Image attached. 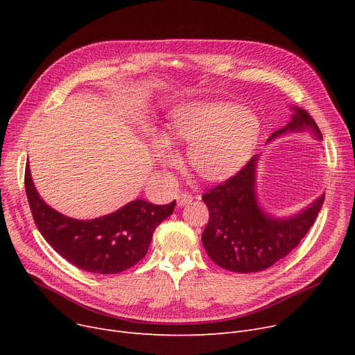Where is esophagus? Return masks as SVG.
Returning a JSON list of instances; mask_svg holds the SVG:
<instances>
[{
  "label": "esophagus",
  "instance_id": "esophagus-1",
  "mask_svg": "<svg viewBox=\"0 0 355 355\" xmlns=\"http://www.w3.org/2000/svg\"><path fill=\"white\" fill-rule=\"evenodd\" d=\"M191 201H193V196L190 193H181L177 197V202H178L180 207L187 206V204H190Z\"/></svg>",
  "mask_w": 355,
  "mask_h": 355
}]
</instances>
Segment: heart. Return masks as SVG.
<instances>
[{
    "mask_svg": "<svg viewBox=\"0 0 355 355\" xmlns=\"http://www.w3.org/2000/svg\"><path fill=\"white\" fill-rule=\"evenodd\" d=\"M259 137V118L225 101L185 103L175 110L171 123V138L191 145L193 168L210 181L233 175L248 161ZM153 149L164 166L178 161L173 142L164 135L154 137Z\"/></svg>",
    "mask_w": 355,
    "mask_h": 355,
    "instance_id": "heart-1",
    "label": "heart"
}]
</instances>
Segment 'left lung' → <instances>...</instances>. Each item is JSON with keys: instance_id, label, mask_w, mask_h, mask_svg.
<instances>
[{"instance_id": "left-lung-1", "label": "left lung", "mask_w": 355, "mask_h": 355, "mask_svg": "<svg viewBox=\"0 0 355 355\" xmlns=\"http://www.w3.org/2000/svg\"><path fill=\"white\" fill-rule=\"evenodd\" d=\"M291 122L268 139L289 132L311 130L322 139L321 130L306 110L292 107ZM254 155L241 170L202 194L210 211L209 225L201 234L209 257L220 268L237 273L260 272L288 256L309 232L318 216L325 194L309 207L288 218H276L260 209L256 196Z\"/></svg>"}]
</instances>
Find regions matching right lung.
<instances>
[{"label": "right lung", "instance_id": "1", "mask_svg": "<svg viewBox=\"0 0 355 355\" xmlns=\"http://www.w3.org/2000/svg\"><path fill=\"white\" fill-rule=\"evenodd\" d=\"M28 166L24 184L37 229L67 262L90 273L114 275L137 265L146 254L157 226L175 209V200L157 206L138 198L103 217L71 218L39 196Z\"/></svg>", "mask_w": 355, "mask_h": 355}]
</instances>
